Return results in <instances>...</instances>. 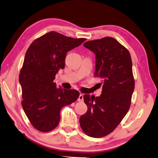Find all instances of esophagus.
Wrapping results in <instances>:
<instances>
[{
  "label": "esophagus",
  "mask_w": 158,
  "mask_h": 158,
  "mask_svg": "<svg viewBox=\"0 0 158 158\" xmlns=\"http://www.w3.org/2000/svg\"><path fill=\"white\" fill-rule=\"evenodd\" d=\"M77 100H78L79 102H83V101H84V95H83L82 94H80L79 97H78V99H77Z\"/></svg>",
  "instance_id": "34e87169"
}]
</instances>
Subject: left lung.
Returning <instances> with one entry per match:
<instances>
[{"label":"left lung","instance_id":"8db88e82","mask_svg":"<svg viewBox=\"0 0 158 158\" xmlns=\"http://www.w3.org/2000/svg\"><path fill=\"white\" fill-rule=\"evenodd\" d=\"M95 54L94 75L102 79L99 97L85 94L88 110L79 119L87 135L102 137L114 131L130 108L135 81L131 54L127 48L112 37L85 42Z\"/></svg>","mask_w":158,"mask_h":158}]
</instances>
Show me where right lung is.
Instances as JSON below:
<instances>
[{"mask_svg":"<svg viewBox=\"0 0 158 158\" xmlns=\"http://www.w3.org/2000/svg\"><path fill=\"white\" fill-rule=\"evenodd\" d=\"M85 39H73L50 31L32 42L19 74L22 106L31 124L37 130L48 132L60 121V111L78 99L76 90L56 88L55 75L65 67L68 52L79 46Z\"/></svg>","mask_w":158,"mask_h":158,"instance_id":"1","label":"right lung"}]
</instances>
